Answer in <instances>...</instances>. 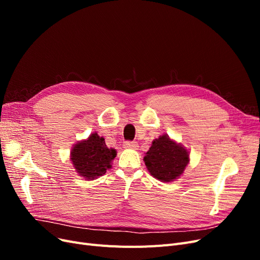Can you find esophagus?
Segmentation results:
<instances>
[{
	"mask_svg": "<svg viewBox=\"0 0 260 260\" xmlns=\"http://www.w3.org/2000/svg\"><path fill=\"white\" fill-rule=\"evenodd\" d=\"M124 148H131V149H138L139 145L137 142H133V141H127V142L123 143Z\"/></svg>",
	"mask_w": 260,
	"mask_h": 260,
	"instance_id": "obj_1",
	"label": "esophagus"
}]
</instances>
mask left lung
<instances>
[{
	"label": "left lung",
	"instance_id": "obj_1",
	"mask_svg": "<svg viewBox=\"0 0 260 260\" xmlns=\"http://www.w3.org/2000/svg\"><path fill=\"white\" fill-rule=\"evenodd\" d=\"M144 162L154 178L162 182H170L183 174L188 164V153L168 136H161L153 141L144 157Z\"/></svg>",
	"mask_w": 260,
	"mask_h": 260
}]
</instances>
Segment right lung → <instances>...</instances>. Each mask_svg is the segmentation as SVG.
Masks as SVG:
<instances>
[{
    "label": "right lung",
    "instance_id": "1",
    "mask_svg": "<svg viewBox=\"0 0 260 260\" xmlns=\"http://www.w3.org/2000/svg\"><path fill=\"white\" fill-rule=\"evenodd\" d=\"M116 157V151L109 149L103 138L93 133L88 140L77 143L72 149V161L78 174L86 180L103 176Z\"/></svg>",
    "mask_w": 260,
    "mask_h": 260
}]
</instances>
